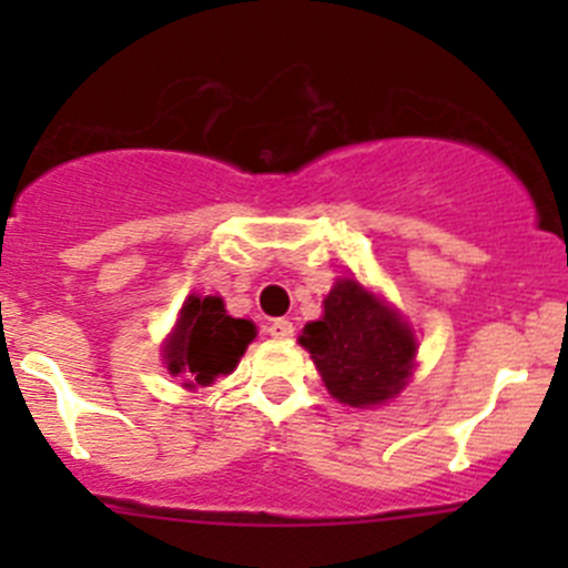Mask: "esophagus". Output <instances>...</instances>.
Wrapping results in <instances>:
<instances>
[{"label": "esophagus", "instance_id": "esophagus-1", "mask_svg": "<svg viewBox=\"0 0 568 568\" xmlns=\"http://www.w3.org/2000/svg\"><path fill=\"white\" fill-rule=\"evenodd\" d=\"M268 335H272L274 341H288V337H294V324H291L288 318H274L272 324H268Z\"/></svg>", "mask_w": 568, "mask_h": 568}]
</instances>
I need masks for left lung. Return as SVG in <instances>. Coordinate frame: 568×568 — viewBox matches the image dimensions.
Returning a JSON list of instances; mask_svg holds the SVG:
<instances>
[{
    "mask_svg": "<svg viewBox=\"0 0 568 568\" xmlns=\"http://www.w3.org/2000/svg\"><path fill=\"white\" fill-rule=\"evenodd\" d=\"M321 379L341 404H385L409 382L417 341L406 321L357 280H337L324 300V316L300 335Z\"/></svg>",
    "mask_w": 568,
    "mask_h": 568,
    "instance_id": "1",
    "label": "left lung"
}]
</instances>
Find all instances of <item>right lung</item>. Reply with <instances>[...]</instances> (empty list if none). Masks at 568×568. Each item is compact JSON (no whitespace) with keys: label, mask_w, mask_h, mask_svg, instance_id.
Listing matches in <instances>:
<instances>
[{"label":"right lung","mask_w":568,"mask_h":568,"mask_svg":"<svg viewBox=\"0 0 568 568\" xmlns=\"http://www.w3.org/2000/svg\"><path fill=\"white\" fill-rule=\"evenodd\" d=\"M255 337V324L227 316L220 296H186L173 332L164 341V365L186 387H209L227 376Z\"/></svg>","instance_id":"add662e5"}]
</instances>
